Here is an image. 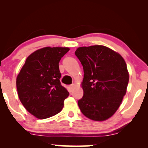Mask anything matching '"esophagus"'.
Segmentation results:
<instances>
[{
    "label": "esophagus",
    "instance_id": "esophagus-1",
    "mask_svg": "<svg viewBox=\"0 0 148 148\" xmlns=\"http://www.w3.org/2000/svg\"><path fill=\"white\" fill-rule=\"evenodd\" d=\"M74 87H75V84H72V85H70V86H69V89H70V90L72 91L73 90H74Z\"/></svg>",
    "mask_w": 148,
    "mask_h": 148
}]
</instances>
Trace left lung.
Segmentation results:
<instances>
[{"mask_svg":"<svg viewBox=\"0 0 148 148\" xmlns=\"http://www.w3.org/2000/svg\"><path fill=\"white\" fill-rule=\"evenodd\" d=\"M76 56L84 72V96L78 101L87 118L103 121L118 110L126 94L129 73L123 57L101 45L79 47Z\"/></svg>","mask_w":148,"mask_h":148,"instance_id":"left-lung-1","label":"left lung"}]
</instances>
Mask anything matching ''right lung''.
<instances>
[{"label":"right lung","mask_w":148,"mask_h":148,"mask_svg":"<svg viewBox=\"0 0 148 148\" xmlns=\"http://www.w3.org/2000/svg\"><path fill=\"white\" fill-rule=\"evenodd\" d=\"M64 47H45L27 58L16 78L20 101L29 113L46 119L60 113L69 92L61 85L59 62L69 51Z\"/></svg>","instance_id":"1"}]
</instances>
